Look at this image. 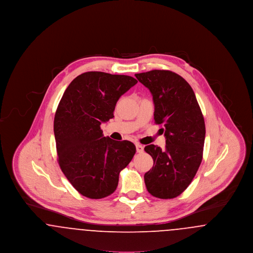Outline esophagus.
I'll return each instance as SVG.
<instances>
[{"mask_svg": "<svg viewBox=\"0 0 253 253\" xmlns=\"http://www.w3.org/2000/svg\"><path fill=\"white\" fill-rule=\"evenodd\" d=\"M135 147H136V152H137V153H139V154L143 153V151H144V147H143L142 145L135 144Z\"/></svg>", "mask_w": 253, "mask_h": 253, "instance_id": "1", "label": "esophagus"}]
</instances>
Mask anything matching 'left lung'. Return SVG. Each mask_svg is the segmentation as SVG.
Listing matches in <instances>:
<instances>
[{"label":"left lung","mask_w":253,"mask_h":253,"mask_svg":"<svg viewBox=\"0 0 253 253\" xmlns=\"http://www.w3.org/2000/svg\"><path fill=\"white\" fill-rule=\"evenodd\" d=\"M153 95L154 119L166 137L165 150L147 145L145 152L154 166L144 174L153 196L170 199L191 184L199 168L204 148L205 121L193 88L181 76L169 70L134 75Z\"/></svg>","instance_id":"left-lung-1"}]
</instances>
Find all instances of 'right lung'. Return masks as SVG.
Instances as JSON below:
<instances>
[{
	"label": "right lung",
	"mask_w": 253,
	"mask_h": 253,
	"mask_svg": "<svg viewBox=\"0 0 253 253\" xmlns=\"http://www.w3.org/2000/svg\"><path fill=\"white\" fill-rule=\"evenodd\" d=\"M137 81L130 76L86 72L74 79L60 99L54 133L60 169L84 196L114 193L121 169L135 154L131 141L103 136L100 124L114 118L118 100Z\"/></svg>",
	"instance_id": "add662e5"
}]
</instances>
